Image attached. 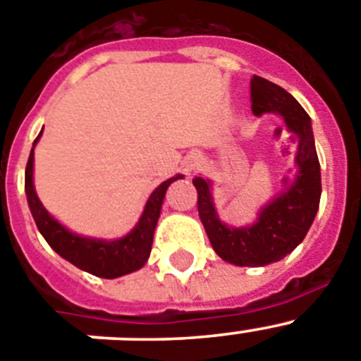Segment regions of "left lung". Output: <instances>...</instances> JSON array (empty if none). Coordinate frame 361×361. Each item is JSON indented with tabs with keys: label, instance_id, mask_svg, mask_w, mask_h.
I'll return each instance as SVG.
<instances>
[{
	"label": "left lung",
	"instance_id": "1",
	"mask_svg": "<svg viewBox=\"0 0 361 361\" xmlns=\"http://www.w3.org/2000/svg\"><path fill=\"white\" fill-rule=\"evenodd\" d=\"M251 109L255 116L279 114L288 131L298 139L295 176L287 190L260 212L251 228H228L219 221L212 203L210 181L194 178L197 190V212L210 244L222 260L240 267H262L285 258L308 233L321 201V165H319L308 114L285 89L252 76Z\"/></svg>",
	"mask_w": 361,
	"mask_h": 361
}]
</instances>
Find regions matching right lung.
I'll return each instance as SVG.
<instances>
[{
	"label": "right lung",
	"instance_id": "add662e5",
	"mask_svg": "<svg viewBox=\"0 0 361 361\" xmlns=\"http://www.w3.org/2000/svg\"><path fill=\"white\" fill-rule=\"evenodd\" d=\"M39 137L35 139V142L39 140ZM35 142H33V146H35ZM178 178L183 176L178 174V176L169 178L160 187L154 188V192L147 200L139 224L126 237L114 242L96 240V238H85L71 233L69 230L60 226L59 222L46 212V208L42 207V203L37 197L35 188H33V147L32 153H30L28 164H26L25 190L37 228L42 233V237L46 238V242L59 252L60 257L66 258L67 262H71L82 271L97 276V278L112 279L130 274V272L137 271L147 262L151 244H153L154 228H157L160 208L161 203H164L165 190Z\"/></svg>",
	"mask_w": 361,
	"mask_h": 361
}]
</instances>
